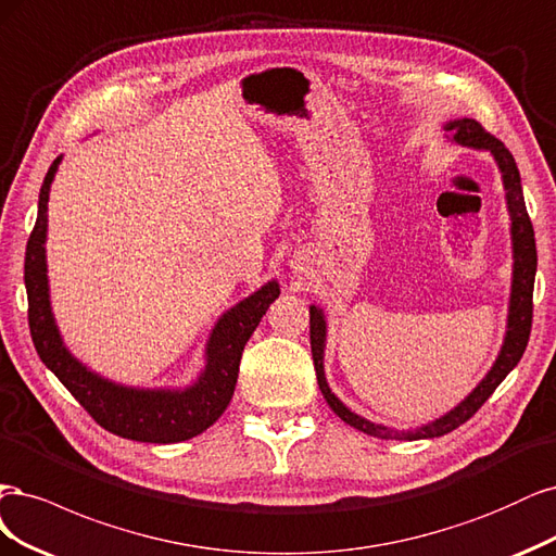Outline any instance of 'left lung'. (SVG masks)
Returning <instances> with one entry per match:
<instances>
[{
  "instance_id": "8db88e82",
  "label": "left lung",
  "mask_w": 556,
  "mask_h": 556,
  "mask_svg": "<svg viewBox=\"0 0 556 556\" xmlns=\"http://www.w3.org/2000/svg\"><path fill=\"white\" fill-rule=\"evenodd\" d=\"M447 134L453 136L457 146L464 148H473V150H488L496 166L501 170V180H504L506 189V203L510 212V236H513V286H510V307H508V330L504 337V346H501V353L496 357V363L488 371L485 379H482L471 395L459 402L451 414L441 416L434 422H427L422 427L408 429V432H402V429H390L386 425H376L365 418H361L349 406L337 400L334 392L330 390L326 381V371H324V351H326V316L320 312L316 304L309 307V339H312V357H314V367H316V381L320 392H324L326 402L334 414L342 418L346 425L361 429V432L369 437H379V439H395V441H418V439H434L443 437L447 432H453L459 425L467 422L476 410L485 404L492 392L498 388V383L506 379V376L513 371V367L519 363L527 344H529V334H531V318H533V279H535V265H539V256H535V238H533V226L529 219V212L525 205V193H522V182H519V170L513 154L508 148L494 138L490 131L482 129V124L469 117H462L455 122H447L443 127Z\"/></svg>"
}]
</instances>
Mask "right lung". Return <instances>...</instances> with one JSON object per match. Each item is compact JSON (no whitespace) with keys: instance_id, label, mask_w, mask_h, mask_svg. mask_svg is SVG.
<instances>
[{"instance_id":"1","label":"right lung","mask_w":556,"mask_h":556,"mask_svg":"<svg viewBox=\"0 0 556 556\" xmlns=\"http://www.w3.org/2000/svg\"><path fill=\"white\" fill-rule=\"evenodd\" d=\"M62 156L52 161L39 193V214L27 240L25 289L29 302V332L43 365L103 429L142 443H177L205 432L230 404L238 383L240 357L249 337L261 324L267 307L279 298V283L267 281L256 293L238 302L214 326L205 357L207 365L199 381L185 390H142L113 383L89 371L64 346L55 316L50 309L46 230L48 193Z\"/></svg>"}]
</instances>
